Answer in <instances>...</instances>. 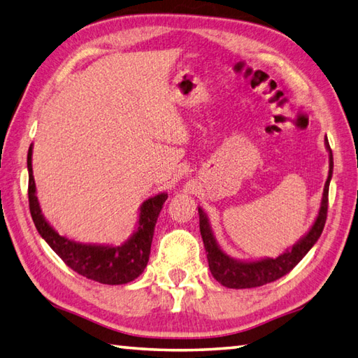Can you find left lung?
<instances>
[{"instance_id":"obj_1","label":"left lung","mask_w":358,"mask_h":358,"mask_svg":"<svg viewBox=\"0 0 358 358\" xmlns=\"http://www.w3.org/2000/svg\"><path fill=\"white\" fill-rule=\"evenodd\" d=\"M326 150L329 151V174H327L324 189H323V198L322 206L318 210L317 220L313 221L312 227L306 233L303 238H300L296 243L287 249L280 257L276 258H261L255 261H241L236 258L229 257L225 253L220 244L216 243V238L213 235V230L210 227L208 217L203 213V210L199 207V229L201 236L203 241V247L207 252L208 267L210 272L213 275V278L221 282L222 286L229 289H250L264 286L267 282H272L280 280L281 276L289 273L298 262H300L306 253H308L313 244L317 243L318 238L322 236V231L326 224L327 216V196H329V184L332 179L334 171V157L332 150L329 147V142L324 138Z\"/></svg>"}]
</instances>
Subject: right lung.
<instances>
[{
	"mask_svg": "<svg viewBox=\"0 0 358 358\" xmlns=\"http://www.w3.org/2000/svg\"><path fill=\"white\" fill-rule=\"evenodd\" d=\"M27 171L29 208H31L35 227L50 249L66 262V266L74 272L86 276L87 280L111 284V286L127 284L142 275L150 259L157 217L169 194L159 193L142 203L138 210L136 230L123 244H83L58 235L52 225L43 216L38 198H36L32 171V145L27 152Z\"/></svg>",
	"mask_w": 358,
	"mask_h": 358,
	"instance_id": "add662e5",
	"label": "right lung"
}]
</instances>
